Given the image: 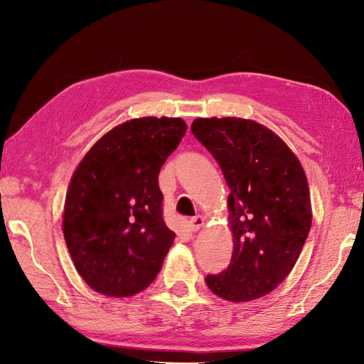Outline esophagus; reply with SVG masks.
<instances>
[{
	"label": "esophagus",
	"mask_w": 364,
	"mask_h": 364,
	"mask_svg": "<svg viewBox=\"0 0 364 364\" xmlns=\"http://www.w3.org/2000/svg\"><path fill=\"white\" fill-rule=\"evenodd\" d=\"M203 225H205V219L202 218V215H196V218L191 219V228H192V231H198Z\"/></svg>",
	"instance_id": "obj_1"
}]
</instances>
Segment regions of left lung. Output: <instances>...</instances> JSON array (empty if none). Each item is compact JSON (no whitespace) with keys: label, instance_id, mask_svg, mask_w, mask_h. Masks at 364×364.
<instances>
[{"label":"left lung","instance_id":"8db88e82","mask_svg":"<svg viewBox=\"0 0 364 364\" xmlns=\"http://www.w3.org/2000/svg\"><path fill=\"white\" fill-rule=\"evenodd\" d=\"M191 129L219 162L231 191V262L205 282L230 301L259 299L289 275L310 233L304 168L280 137L253 120L196 119Z\"/></svg>","mask_w":364,"mask_h":364}]
</instances>
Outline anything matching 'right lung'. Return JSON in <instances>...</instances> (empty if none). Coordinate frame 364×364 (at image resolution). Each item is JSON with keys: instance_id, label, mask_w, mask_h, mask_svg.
Here are the masks:
<instances>
[{"instance_id": "right-lung-1", "label": "right lung", "mask_w": 364, "mask_h": 364, "mask_svg": "<svg viewBox=\"0 0 364 364\" xmlns=\"http://www.w3.org/2000/svg\"><path fill=\"white\" fill-rule=\"evenodd\" d=\"M186 129L181 119H133L106 133L75 170L64 237L94 291L128 297L156 278L175 239L162 219L158 175Z\"/></svg>"}]
</instances>
